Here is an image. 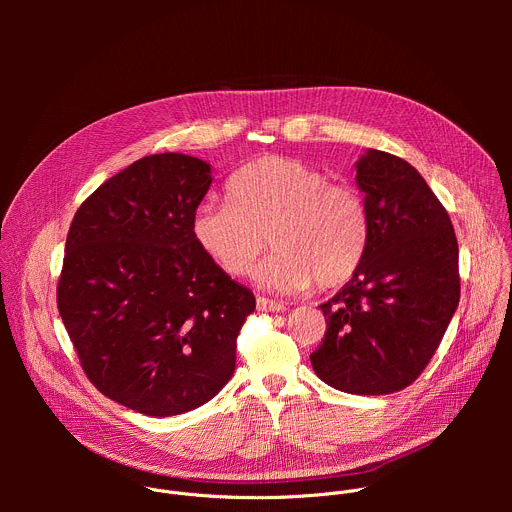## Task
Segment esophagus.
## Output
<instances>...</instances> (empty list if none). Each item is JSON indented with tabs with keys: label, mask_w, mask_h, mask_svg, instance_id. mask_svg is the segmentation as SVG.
Instances as JSON below:
<instances>
[{
	"label": "esophagus",
	"mask_w": 512,
	"mask_h": 512,
	"mask_svg": "<svg viewBox=\"0 0 512 512\" xmlns=\"http://www.w3.org/2000/svg\"><path fill=\"white\" fill-rule=\"evenodd\" d=\"M257 310L259 312H283L285 306L281 302H275L269 298H257Z\"/></svg>",
	"instance_id": "1"
}]
</instances>
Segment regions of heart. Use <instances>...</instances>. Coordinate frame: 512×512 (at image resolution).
Instances as JSON below:
<instances>
[{"label":"heart","instance_id":"obj_1","mask_svg":"<svg viewBox=\"0 0 512 512\" xmlns=\"http://www.w3.org/2000/svg\"><path fill=\"white\" fill-rule=\"evenodd\" d=\"M192 237L223 271L249 275L269 241L277 249L259 281L281 294L346 283L371 241L362 194L300 160L265 156L229 182V202L206 200L192 214Z\"/></svg>","mask_w":512,"mask_h":512}]
</instances>
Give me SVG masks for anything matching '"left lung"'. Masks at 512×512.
Masks as SVG:
<instances>
[{
    "label": "left lung",
    "instance_id": "8db88e82",
    "mask_svg": "<svg viewBox=\"0 0 512 512\" xmlns=\"http://www.w3.org/2000/svg\"><path fill=\"white\" fill-rule=\"evenodd\" d=\"M356 184L369 206V249L320 306L326 334L310 360L338 391L389 395L423 373L458 308V241L448 210L405 160L367 150Z\"/></svg>",
    "mask_w": 512,
    "mask_h": 512
}]
</instances>
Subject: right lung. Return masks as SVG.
<instances>
[{"instance_id": "add662e5", "label": "right lung", "mask_w": 512, "mask_h": 512, "mask_svg": "<svg viewBox=\"0 0 512 512\" xmlns=\"http://www.w3.org/2000/svg\"><path fill=\"white\" fill-rule=\"evenodd\" d=\"M210 166L145 156L103 182L66 237L56 304L87 379L152 417L210 401L235 373L255 296L192 237Z\"/></svg>"}]
</instances>
